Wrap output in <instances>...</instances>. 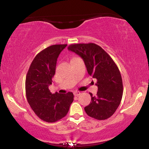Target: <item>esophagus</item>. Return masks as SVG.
I'll return each instance as SVG.
<instances>
[{
    "mask_svg": "<svg viewBox=\"0 0 149 149\" xmlns=\"http://www.w3.org/2000/svg\"><path fill=\"white\" fill-rule=\"evenodd\" d=\"M80 94V92L79 91H76L74 92V95L75 96H79Z\"/></svg>",
    "mask_w": 149,
    "mask_h": 149,
    "instance_id": "1",
    "label": "esophagus"
}]
</instances>
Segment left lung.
Instances as JSON below:
<instances>
[{"label":"left lung","mask_w":149,"mask_h":149,"mask_svg":"<svg viewBox=\"0 0 149 149\" xmlns=\"http://www.w3.org/2000/svg\"><path fill=\"white\" fill-rule=\"evenodd\" d=\"M68 49L84 60L88 74L97 79V92L91 96V102L84 108L88 116L104 120L113 115L121 103L123 82L118 66L100 46L93 43H75Z\"/></svg>","instance_id":"left-lung-1"}]
</instances>
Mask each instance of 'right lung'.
I'll return each mask as SVG.
<instances>
[{
	"label": "right lung",
	"mask_w": 149,
	"mask_h": 149,
	"mask_svg": "<svg viewBox=\"0 0 149 149\" xmlns=\"http://www.w3.org/2000/svg\"><path fill=\"white\" fill-rule=\"evenodd\" d=\"M67 44L53 45L41 51L33 58L26 78V95L29 104L39 118L48 123L64 118L74 100L72 92L52 94L56 64L60 53Z\"/></svg>",
	"instance_id": "1"
}]
</instances>
